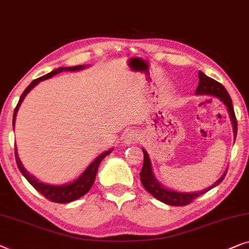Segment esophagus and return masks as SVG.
Here are the masks:
<instances>
[{
    "label": "esophagus",
    "mask_w": 249,
    "mask_h": 249,
    "mask_svg": "<svg viewBox=\"0 0 249 249\" xmlns=\"http://www.w3.org/2000/svg\"><path fill=\"white\" fill-rule=\"evenodd\" d=\"M140 137L138 135V132L136 131H129L128 133H125L124 135V143H127V145H133V143H137L139 142Z\"/></svg>",
    "instance_id": "obj_1"
}]
</instances>
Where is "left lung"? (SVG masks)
Masks as SVG:
<instances>
[{
  "mask_svg": "<svg viewBox=\"0 0 249 249\" xmlns=\"http://www.w3.org/2000/svg\"><path fill=\"white\" fill-rule=\"evenodd\" d=\"M199 80H200L199 85H197V88L196 89V94L213 95L225 104L227 109L229 111L230 119H231L232 127H233V135H235V138H236L237 119L235 116V111H233L231 98H230V95L228 94V92H227V89L223 88V85L220 84V83L214 81L213 78L208 77L207 75L202 73V71H199ZM142 153H143V165H142V172H140V181H142V184L147 191H148L151 196L168 205H175V207L187 205L189 203L192 202L193 200H196V197H199L205 192H208L209 190L213 189L214 186L220 184L227 174V172H225V174H223L221 178L214 183V184H212L211 186H209L208 189H205L203 191H200V192H192V193L176 192V191H171V190L165 189V187L161 186L160 183L157 182V179L155 178L154 176L153 168H151V163H150L148 154H147V151L145 149H142Z\"/></svg>",
  "mask_w": 249,
  "mask_h": 249,
  "instance_id": "left-lung-1",
  "label": "left lung"
}]
</instances>
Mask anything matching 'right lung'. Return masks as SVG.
Instances as JSON below:
<instances>
[{
    "label": "right lung",
    "instance_id": "add662e5",
    "mask_svg": "<svg viewBox=\"0 0 249 249\" xmlns=\"http://www.w3.org/2000/svg\"><path fill=\"white\" fill-rule=\"evenodd\" d=\"M85 65H78V66H73V67H59L53 70L50 73L44 75V76L37 78V80L32 81L31 84L28 86V88L24 89V92L21 95V98L18 102L16 109H14V113H13V129H14V124H16V117H17V112L19 110V107L22 103L23 99L26 98V95L29 92L31 91L32 89L35 88L36 85L38 84L39 82L44 81V80H48V78L53 77V75L60 73L63 71H81L83 68H85ZM112 149L104 151L103 154H101L99 157L95 158V160L93 161L92 164H89V166L83 172V174L78 178L77 179H75L74 182L70 183V184H65V185H49V184H45V183L39 182L35 176H32L29 174L27 172V169L23 167L22 163H21L19 156H18V151H17V147H16V160H17V165L19 167L20 172L22 173V175L27 178V181L30 183V184L35 187L36 190L38 191L39 193H41L46 199H48L49 201H53V202L56 203H68L71 202V201L80 199L81 196H85L86 193L89 192V189L94 184L95 181V176L96 173H98V168L101 161H102L106 156H107Z\"/></svg>",
    "mask_w": 249,
    "mask_h": 249
}]
</instances>
